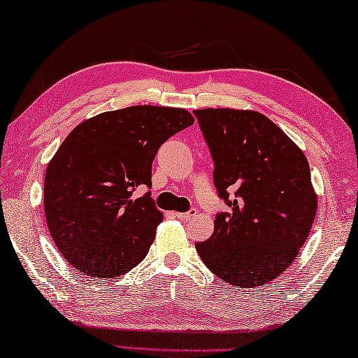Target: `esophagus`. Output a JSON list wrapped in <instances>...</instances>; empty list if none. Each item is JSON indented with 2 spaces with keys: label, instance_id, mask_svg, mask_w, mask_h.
Wrapping results in <instances>:
<instances>
[{
  "label": "esophagus",
  "instance_id": "34e87169",
  "mask_svg": "<svg viewBox=\"0 0 358 358\" xmlns=\"http://www.w3.org/2000/svg\"><path fill=\"white\" fill-rule=\"evenodd\" d=\"M174 215L178 219H182V220H190V219H193L196 215V210L195 209H192V210H189V213H174Z\"/></svg>",
  "mask_w": 358,
  "mask_h": 358
}]
</instances>
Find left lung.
<instances>
[{
	"instance_id": "8db88e82",
	"label": "left lung",
	"mask_w": 358,
	"mask_h": 358,
	"mask_svg": "<svg viewBox=\"0 0 358 358\" xmlns=\"http://www.w3.org/2000/svg\"><path fill=\"white\" fill-rule=\"evenodd\" d=\"M214 158V184L231 213L214 220L196 250L210 271L254 289L289 268L311 231L317 193L303 150L266 115L250 109L195 110ZM234 191L233 202L227 192Z\"/></svg>"
}]
</instances>
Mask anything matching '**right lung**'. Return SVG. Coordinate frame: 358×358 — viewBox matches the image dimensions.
<instances>
[{"label": "right lung", "mask_w": 358, "mask_h": 358, "mask_svg": "<svg viewBox=\"0 0 358 358\" xmlns=\"http://www.w3.org/2000/svg\"><path fill=\"white\" fill-rule=\"evenodd\" d=\"M193 122L187 109L141 104L93 115L68 134L45 169L44 213L69 265L114 279L143 262L163 214L134 190L152 185L158 148Z\"/></svg>", "instance_id": "1"}]
</instances>
